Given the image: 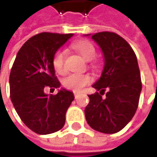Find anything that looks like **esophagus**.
Masks as SVG:
<instances>
[{
    "label": "esophagus",
    "mask_w": 157,
    "mask_h": 157,
    "mask_svg": "<svg viewBox=\"0 0 157 157\" xmlns=\"http://www.w3.org/2000/svg\"><path fill=\"white\" fill-rule=\"evenodd\" d=\"M74 94H75V97H77V95H78V94H77V93H75V92L74 93Z\"/></svg>",
    "instance_id": "1"
}]
</instances>
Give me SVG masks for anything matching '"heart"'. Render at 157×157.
Wrapping results in <instances>:
<instances>
[{"label":"heart","instance_id":"obj_1","mask_svg":"<svg viewBox=\"0 0 157 157\" xmlns=\"http://www.w3.org/2000/svg\"><path fill=\"white\" fill-rule=\"evenodd\" d=\"M72 47L86 61L92 60L95 56V53H96V50H95V47L94 46V44L85 40L79 41V42L73 44ZM64 59H65V53L62 50L56 52L55 54L53 55L52 65H53L54 70L59 75H64L66 73ZM94 66L95 67V64ZM91 81H92V78L88 75L72 74L64 78V80L63 81V84L65 88H67L69 90L79 92L85 85L90 83Z\"/></svg>","mask_w":157,"mask_h":157}]
</instances>
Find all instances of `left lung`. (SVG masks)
I'll use <instances>...</instances> for the list:
<instances>
[{"mask_svg":"<svg viewBox=\"0 0 157 157\" xmlns=\"http://www.w3.org/2000/svg\"><path fill=\"white\" fill-rule=\"evenodd\" d=\"M92 39L102 49L105 66L99 80L93 84L96 92L89 96L84 113L88 124L95 131L115 134L134 117L142 90L136 55L130 44L112 32H101ZM107 90L105 98H101Z\"/></svg>","mask_w":157,"mask_h":157,"instance_id":"obj_1","label":"left lung"}]
</instances>
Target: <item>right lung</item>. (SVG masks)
I'll return each instance as SVG.
<instances>
[{"label": "right lung", "mask_w": 157, "mask_h": 157, "mask_svg": "<svg viewBox=\"0 0 157 157\" xmlns=\"http://www.w3.org/2000/svg\"><path fill=\"white\" fill-rule=\"evenodd\" d=\"M74 34L41 33L30 38L19 50L10 74L11 100L24 124L39 135L61 130L65 113L75 99L65 89L46 94V87L54 91L61 83L55 76L52 58L57 50Z\"/></svg>", "instance_id": "obj_1"}]
</instances>
